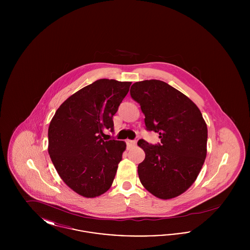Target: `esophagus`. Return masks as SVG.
<instances>
[{
	"label": "esophagus",
	"instance_id": "obj_1",
	"mask_svg": "<svg viewBox=\"0 0 250 250\" xmlns=\"http://www.w3.org/2000/svg\"><path fill=\"white\" fill-rule=\"evenodd\" d=\"M137 143L135 141H130V140H127L126 141V146H127V149H130L132 147L136 146Z\"/></svg>",
	"mask_w": 250,
	"mask_h": 250
}]
</instances>
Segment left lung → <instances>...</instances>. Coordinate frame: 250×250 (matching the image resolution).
I'll return each instance as SVG.
<instances>
[{"instance_id":"1","label":"left lung","mask_w":250,"mask_h":250,"mask_svg":"<svg viewBox=\"0 0 250 250\" xmlns=\"http://www.w3.org/2000/svg\"><path fill=\"white\" fill-rule=\"evenodd\" d=\"M131 97L145 116L146 129L159 134L160 143L140 140L145 158L138 166L143 187L168 200L188 190L198 177L207 154V125L187 95L157 80L131 86Z\"/></svg>"}]
</instances>
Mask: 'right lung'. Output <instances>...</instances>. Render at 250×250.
Wrapping results in <instances>:
<instances>
[{
	"label": "right lung",
	"mask_w": 250,
	"mask_h": 250,
	"mask_svg": "<svg viewBox=\"0 0 250 250\" xmlns=\"http://www.w3.org/2000/svg\"><path fill=\"white\" fill-rule=\"evenodd\" d=\"M130 82L101 79L69 96L48 126V154L60 177L76 193L95 198L112 185L126 148L125 142L104 141L113 130V115Z\"/></svg>",
	"instance_id": "1"
}]
</instances>
